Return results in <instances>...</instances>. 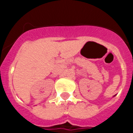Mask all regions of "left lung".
I'll list each match as a JSON object with an SVG mask.
<instances>
[{
    "mask_svg": "<svg viewBox=\"0 0 133 133\" xmlns=\"http://www.w3.org/2000/svg\"><path fill=\"white\" fill-rule=\"evenodd\" d=\"M114 97H115V96H114Z\"/></svg>",
    "mask_w": 133,
    "mask_h": 133,
    "instance_id": "obj_1",
    "label": "left lung"
}]
</instances>
